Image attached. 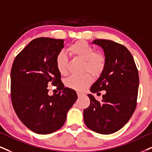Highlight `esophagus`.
I'll return each mask as SVG.
<instances>
[{
    "mask_svg": "<svg viewBox=\"0 0 152 152\" xmlns=\"http://www.w3.org/2000/svg\"><path fill=\"white\" fill-rule=\"evenodd\" d=\"M83 95V94L81 93V92H77V96L78 97H80L81 96H82Z\"/></svg>",
    "mask_w": 152,
    "mask_h": 152,
    "instance_id": "34e87169",
    "label": "esophagus"
}]
</instances>
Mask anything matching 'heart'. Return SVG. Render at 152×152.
Instances as JSON below:
<instances>
[{
	"label": "heart",
	"instance_id": "1",
	"mask_svg": "<svg viewBox=\"0 0 152 152\" xmlns=\"http://www.w3.org/2000/svg\"><path fill=\"white\" fill-rule=\"evenodd\" d=\"M71 55L84 61V70L89 72L91 75L100 76L106 66V58L102 53L95 52L93 47L85 41H78L68 48ZM56 66L62 75L67 74V61L63 53H59L56 57ZM92 77L85 73L81 76L72 75L65 81V85L76 91H83L90 85Z\"/></svg>",
	"mask_w": 152,
	"mask_h": 152
}]
</instances>
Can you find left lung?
Instances as JSON below:
<instances>
[{
    "label": "left lung",
    "instance_id": "8db88e82",
    "mask_svg": "<svg viewBox=\"0 0 152 152\" xmlns=\"http://www.w3.org/2000/svg\"><path fill=\"white\" fill-rule=\"evenodd\" d=\"M92 44L104 50L106 66L90 91L104 90L106 94L102 102L88 94L90 105L84 110V121L91 130L109 134L121 130L135 110L139 74L133 57L125 46L107 39H96Z\"/></svg>",
    "mask_w": 152,
    "mask_h": 152
}]
</instances>
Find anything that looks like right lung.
Returning <instances> with one entry per match:
<instances>
[{
    "mask_svg": "<svg viewBox=\"0 0 152 152\" xmlns=\"http://www.w3.org/2000/svg\"><path fill=\"white\" fill-rule=\"evenodd\" d=\"M63 39H34L16 56L10 72L11 100L22 123L37 134H47L64 125L67 113L77 99L76 91L65 87L56 66ZM48 83L59 91L48 94Z\"/></svg>",
    "mask_w": 152,
    "mask_h": 152,
    "instance_id": "obj_1",
    "label": "right lung"
}]
</instances>
